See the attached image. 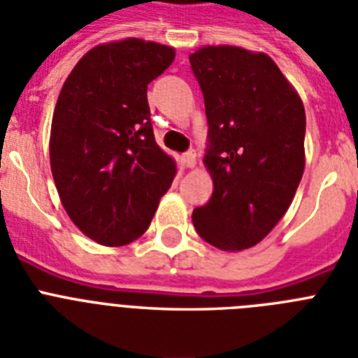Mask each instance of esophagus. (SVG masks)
Segmentation results:
<instances>
[{
	"label": "esophagus",
	"instance_id": "1",
	"mask_svg": "<svg viewBox=\"0 0 358 358\" xmlns=\"http://www.w3.org/2000/svg\"><path fill=\"white\" fill-rule=\"evenodd\" d=\"M181 162H182V166H187V168H194L197 162L196 151H188V153L181 155Z\"/></svg>",
	"mask_w": 358,
	"mask_h": 358
}]
</instances>
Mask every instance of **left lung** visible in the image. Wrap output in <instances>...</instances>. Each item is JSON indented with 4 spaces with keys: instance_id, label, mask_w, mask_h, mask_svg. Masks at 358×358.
Wrapping results in <instances>:
<instances>
[{
    "instance_id": "8db88e82",
    "label": "left lung",
    "mask_w": 358,
    "mask_h": 358,
    "mask_svg": "<svg viewBox=\"0 0 358 358\" xmlns=\"http://www.w3.org/2000/svg\"><path fill=\"white\" fill-rule=\"evenodd\" d=\"M208 122L203 157L213 197L192 213L197 234L224 251L253 248L275 227L305 170V108L266 53L205 45L190 55Z\"/></svg>"
}]
</instances>
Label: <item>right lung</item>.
<instances>
[{
    "mask_svg": "<svg viewBox=\"0 0 358 358\" xmlns=\"http://www.w3.org/2000/svg\"><path fill=\"white\" fill-rule=\"evenodd\" d=\"M173 59L176 50L157 42H107L85 53L62 85L51 173L71 222L101 245L142 236L177 173L157 145L148 105V85Z\"/></svg>",
    "mask_w": 358,
    "mask_h": 358,
    "instance_id": "obj_1",
    "label": "right lung"
}]
</instances>
